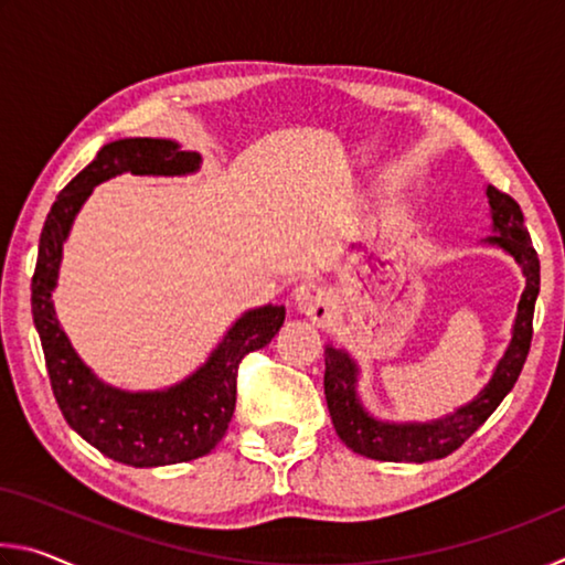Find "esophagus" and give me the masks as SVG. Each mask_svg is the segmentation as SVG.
I'll return each mask as SVG.
<instances>
[{"instance_id": "obj_1", "label": "esophagus", "mask_w": 565, "mask_h": 565, "mask_svg": "<svg viewBox=\"0 0 565 565\" xmlns=\"http://www.w3.org/2000/svg\"><path fill=\"white\" fill-rule=\"evenodd\" d=\"M294 301L301 309V313H306V317L317 323H327L331 317V294L319 281H303L301 286H296Z\"/></svg>"}]
</instances>
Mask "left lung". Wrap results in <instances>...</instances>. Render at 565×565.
Segmentation results:
<instances>
[{
  "label": "left lung",
  "mask_w": 565,
  "mask_h": 565,
  "mask_svg": "<svg viewBox=\"0 0 565 565\" xmlns=\"http://www.w3.org/2000/svg\"><path fill=\"white\" fill-rule=\"evenodd\" d=\"M491 202L493 228L499 234L489 236L491 244L503 246L525 276V289L519 301L511 347L495 369L491 384L478 394L471 404L458 408L454 416L434 424H381L361 408L356 398V363L341 349L327 347V374H323V394H327L333 428L351 451L376 461L394 463H424L434 458L454 454L471 438L486 418L499 408L505 394L521 376V369L531 351L533 339V309L541 289V262L531 244V234L523 224V212L513 196L495 186L486 189Z\"/></svg>",
  "instance_id": "8db88e82"
}]
</instances>
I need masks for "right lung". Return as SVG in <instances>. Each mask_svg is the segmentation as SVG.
I'll return each mask as SVG.
<instances>
[{
    "mask_svg": "<svg viewBox=\"0 0 565 565\" xmlns=\"http://www.w3.org/2000/svg\"><path fill=\"white\" fill-rule=\"evenodd\" d=\"M196 167V151H181L167 139H119L104 145L97 159L60 191L40 236V256L32 276V313L56 404L66 424L84 441L134 468L181 463L212 451L232 424L238 363L246 353L266 347L286 317L284 306L271 303L244 313L194 376L157 394H127L104 386L74 353L52 303L62 244L74 214L94 186L121 171L171 177Z\"/></svg>",
    "mask_w": 565,
    "mask_h": 565,
    "instance_id": "1",
    "label": "right lung"
}]
</instances>
